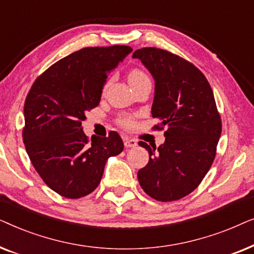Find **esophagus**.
<instances>
[{"label":"esophagus","mask_w":254,"mask_h":254,"mask_svg":"<svg viewBox=\"0 0 254 254\" xmlns=\"http://www.w3.org/2000/svg\"><path fill=\"white\" fill-rule=\"evenodd\" d=\"M124 143L126 148H135L137 145V142L133 140V138H125Z\"/></svg>","instance_id":"esophagus-1"}]
</instances>
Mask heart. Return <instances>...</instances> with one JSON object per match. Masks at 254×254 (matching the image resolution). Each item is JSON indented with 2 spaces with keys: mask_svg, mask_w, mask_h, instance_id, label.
<instances>
[{
  "mask_svg": "<svg viewBox=\"0 0 254 254\" xmlns=\"http://www.w3.org/2000/svg\"><path fill=\"white\" fill-rule=\"evenodd\" d=\"M144 79H149L148 75L145 74L144 71L140 70V69H134V70H131L129 72V75H128V82H129V84H136L138 82H142L144 81ZM120 125L124 127H127V128H130L134 126V119L131 117H124L120 119Z\"/></svg>",
  "mask_w": 254,
  "mask_h": 254,
  "instance_id": "b5f03b06",
  "label": "heart"
}]
</instances>
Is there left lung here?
I'll return each mask as SVG.
<instances>
[{
  "label": "left lung",
  "instance_id": "8db88e82",
  "mask_svg": "<svg viewBox=\"0 0 254 254\" xmlns=\"http://www.w3.org/2000/svg\"><path fill=\"white\" fill-rule=\"evenodd\" d=\"M155 79L151 114L161 121L165 142L156 148L138 142L149 162L138 170L142 190L168 202L193 192L213 164L222 131L214 93L206 76L185 59L156 47L135 51Z\"/></svg>",
  "mask_w": 254,
  "mask_h": 254
}]
</instances>
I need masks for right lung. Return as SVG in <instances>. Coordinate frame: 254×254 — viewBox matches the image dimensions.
Masks as SVG:
<instances>
[{
  "label": "right lung",
  "instance_id": "obj_1",
  "mask_svg": "<svg viewBox=\"0 0 254 254\" xmlns=\"http://www.w3.org/2000/svg\"><path fill=\"white\" fill-rule=\"evenodd\" d=\"M131 51L125 45L82 48L52 64L27 93L26 152L45 184L62 196L78 199L93 192L107 159L124 150L117 131L90 141L82 121L98 106L109 72Z\"/></svg>",
  "mask_w": 254,
  "mask_h": 254
}]
</instances>
